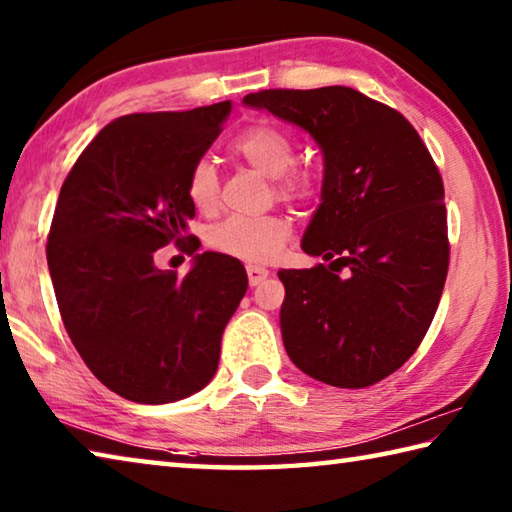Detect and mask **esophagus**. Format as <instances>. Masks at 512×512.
I'll list each match as a JSON object with an SVG mask.
<instances>
[{"mask_svg":"<svg viewBox=\"0 0 512 512\" xmlns=\"http://www.w3.org/2000/svg\"><path fill=\"white\" fill-rule=\"evenodd\" d=\"M246 273H248V284H250V287H257V284H262L266 277H268V268H264V266H248Z\"/></svg>","mask_w":512,"mask_h":512,"instance_id":"34e87169","label":"esophagus"}]
</instances>
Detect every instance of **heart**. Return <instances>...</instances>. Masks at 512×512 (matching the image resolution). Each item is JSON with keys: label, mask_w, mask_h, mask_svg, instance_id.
<instances>
[{"label": "heart", "mask_w": 512, "mask_h": 512, "mask_svg": "<svg viewBox=\"0 0 512 512\" xmlns=\"http://www.w3.org/2000/svg\"><path fill=\"white\" fill-rule=\"evenodd\" d=\"M241 160L275 178V192L282 198L302 201L316 192L314 176L309 171L291 169L296 162V144L287 133L275 126H250L232 142ZM187 198L198 212H214L219 205V173L212 160L194 162L187 176ZM289 237V223L280 216H230L214 225L207 235L210 246L225 255L239 257L244 262L262 264L280 255Z\"/></svg>", "instance_id": "heart-1"}]
</instances>
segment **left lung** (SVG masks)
I'll return each mask as SVG.
<instances>
[{"label":"left lung","instance_id":"8db88e82","mask_svg":"<svg viewBox=\"0 0 512 512\" xmlns=\"http://www.w3.org/2000/svg\"><path fill=\"white\" fill-rule=\"evenodd\" d=\"M244 106L302 128L323 153L300 246L329 266L277 273L289 359L336 388L377 384L418 350L443 296V178L400 112L352 88L262 90Z\"/></svg>","mask_w":512,"mask_h":512}]
</instances>
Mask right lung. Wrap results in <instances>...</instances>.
Segmentation results:
<instances>
[{"mask_svg":"<svg viewBox=\"0 0 512 512\" xmlns=\"http://www.w3.org/2000/svg\"><path fill=\"white\" fill-rule=\"evenodd\" d=\"M230 110L223 101L110 121L60 187L47 241L60 316L85 366L124 400L169 404L210 384L248 289L230 255H194L185 277L153 259L171 241L196 250L187 176Z\"/></svg>","mask_w":512,"mask_h":512,"instance_id":"add662e5","label":"right lung"}]
</instances>
